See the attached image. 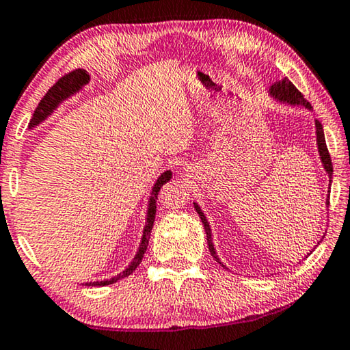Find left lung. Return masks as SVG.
Returning <instances> with one entry per match:
<instances>
[{"instance_id":"1","label":"left lung","mask_w":350,"mask_h":350,"mask_svg":"<svg viewBox=\"0 0 350 350\" xmlns=\"http://www.w3.org/2000/svg\"><path fill=\"white\" fill-rule=\"evenodd\" d=\"M268 95L273 98V100H275L278 103H282V105H290V106H303L304 109H308V111H312V106L309 105V103L304 100V96L301 95V93H299L298 90H297V87L293 85L292 82L288 81L287 77H284L282 81H278V82H274L271 87L268 88ZM314 125H316V142H317V152H319V159H321V163H322V166H323V170H325V173H327V176H328V182H332V174H333V166H332V159H329V155H328V149H327V144H325V135H323V128H322V125H321V122L319 120H314ZM329 185L332 184H328V195H327V203L325 204H329ZM193 208L196 209V213H198V215H200V219H201V222H203V225H204V230H206V239H208V247H209V252H211V255H213L214 257V260L217 263H220L222 265L224 268H226L225 265L220 262V258H219V255H217V252H215V247H214V241H213V230H211V225H209V222H208V219H206V215H204V213L203 211H201V208L198 206V203H195L193 201ZM323 238V236H322ZM322 241V239H321ZM321 241H319V243L314 245L312 247V250H309V254L306 255V257H309V255H311L312 252H314V249L317 247L319 244H321ZM304 257V258H306Z\"/></svg>"}]
</instances>
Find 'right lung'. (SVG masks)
<instances>
[{
    "label": "right lung",
    "mask_w": 350,
    "mask_h": 350,
    "mask_svg": "<svg viewBox=\"0 0 350 350\" xmlns=\"http://www.w3.org/2000/svg\"><path fill=\"white\" fill-rule=\"evenodd\" d=\"M90 82V75L85 70H76L70 72V75L63 76L60 81H58L55 85L52 88H49V92L44 95V98L39 101V105L34 111V114L29 120L28 128L33 130L36 128L39 124H42L44 120H47V117H51L53 112L57 111V107L62 105L63 101H66L68 98H71L72 95H76L82 90L87 83ZM171 177H173V171L166 170L159 176V179L155 180L154 187L150 190V196L149 201H147V211H146V222H144V228H142V236H141V243H139V249L135 255V258L131 260L130 265L122 271L120 274L114 275L111 279H105V280H95V282H85V285H95V287H103V285H109L114 284L117 280L126 278L130 275L135 269L139 267L142 257H144L147 245H149V239H150V231L154 228V222H155V213H157V198H159V191L163 184H166Z\"/></svg>",
    "instance_id": "obj_1"
}]
</instances>
